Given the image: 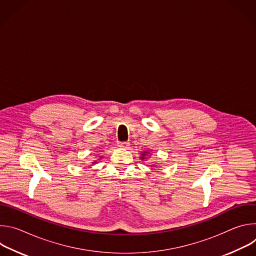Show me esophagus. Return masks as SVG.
I'll list each match as a JSON object with an SVG mask.
<instances>
[{
    "label": "esophagus",
    "mask_w": 256,
    "mask_h": 256,
    "mask_svg": "<svg viewBox=\"0 0 256 256\" xmlns=\"http://www.w3.org/2000/svg\"><path fill=\"white\" fill-rule=\"evenodd\" d=\"M130 142H118V147H122V148H128L130 147Z\"/></svg>",
    "instance_id": "34e87169"
}]
</instances>
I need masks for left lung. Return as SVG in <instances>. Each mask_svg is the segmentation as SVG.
Masks as SVG:
<instances>
[{
  "label": "left lung",
  "mask_w": 256,
  "mask_h": 256,
  "mask_svg": "<svg viewBox=\"0 0 256 256\" xmlns=\"http://www.w3.org/2000/svg\"><path fill=\"white\" fill-rule=\"evenodd\" d=\"M142 156L140 158H142V160H144V156H146V155H147V152H144V153H142Z\"/></svg>",
  "instance_id": "1"
}]
</instances>
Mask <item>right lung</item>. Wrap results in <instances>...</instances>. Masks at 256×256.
<instances>
[{"label": "right lung", "mask_w": 256, "mask_h": 256, "mask_svg": "<svg viewBox=\"0 0 256 256\" xmlns=\"http://www.w3.org/2000/svg\"><path fill=\"white\" fill-rule=\"evenodd\" d=\"M94 163H95V162H94Z\"/></svg>", "instance_id": "right-lung-1"}]
</instances>
